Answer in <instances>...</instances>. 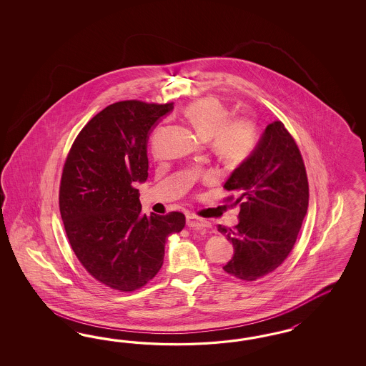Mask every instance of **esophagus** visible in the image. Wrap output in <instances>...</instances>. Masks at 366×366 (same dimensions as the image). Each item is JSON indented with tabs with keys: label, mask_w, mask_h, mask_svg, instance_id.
Here are the masks:
<instances>
[{
	"label": "esophagus",
	"mask_w": 366,
	"mask_h": 366,
	"mask_svg": "<svg viewBox=\"0 0 366 366\" xmlns=\"http://www.w3.org/2000/svg\"><path fill=\"white\" fill-rule=\"evenodd\" d=\"M187 225L190 228H197V229H202V228H208L209 222L201 217H197L194 214H188L187 216Z\"/></svg>",
	"instance_id": "esophagus-1"
}]
</instances>
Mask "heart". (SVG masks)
Wrapping results in <instances>:
<instances>
[{"label":"heart","instance_id":"obj_1","mask_svg":"<svg viewBox=\"0 0 366 366\" xmlns=\"http://www.w3.org/2000/svg\"><path fill=\"white\" fill-rule=\"evenodd\" d=\"M222 100L213 97L190 103L185 117L196 133L211 139L212 152L229 165H239L255 150L257 132L254 121L245 117L229 118Z\"/></svg>","mask_w":366,"mask_h":366}]
</instances>
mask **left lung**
Returning a JSON list of instances; mask_svg holds the SVG:
<instances>
[{"label":"left lung","instance_id":"left-lung-1","mask_svg":"<svg viewBox=\"0 0 366 366\" xmlns=\"http://www.w3.org/2000/svg\"><path fill=\"white\" fill-rule=\"evenodd\" d=\"M224 189L238 196L239 224L219 225L234 255L222 267L229 275L252 282L275 271L290 255L309 207L303 158L280 121L269 123L254 153L233 170Z\"/></svg>","mask_w":366,"mask_h":366}]
</instances>
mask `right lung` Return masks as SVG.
I'll return each instance as SVG.
<instances>
[{"label":"right lung","instance_id":"1","mask_svg":"<svg viewBox=\"0 0 366 366\" xmlns=\"http://www.w3.org/2000/svg\"><path fill=\"white\" fill-rule=\"evenodd\" d=\"M170 110L173 103H112L81 129L63 167L59 207L71 248L91 277L122 292L158 274L167 236L185 227L181 212L142 214L135 188L147 178L149 133Z\"/></svg>","mask_w":366,"mask_h":366}]
</instances>
